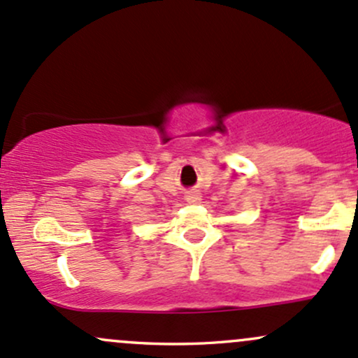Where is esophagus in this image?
Listing matches in <instances>:
<instances>
[{
	"label": "esophagus",
	"instance_id": "34e87169",
	"mask_svg": "<svg viewBox=\"0 0 358 358\" xmlns=\"http://www.w3.org/2000/svg\"><path fill=\"white\" fill-rule=\"evenodd\" d=\"M186 199H187V201H191V203H196L199 199V193H196V191H187Z\"/></svg>",
	"mask_w": 358,
	"mask_h": 358
}]
</instances>
